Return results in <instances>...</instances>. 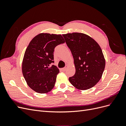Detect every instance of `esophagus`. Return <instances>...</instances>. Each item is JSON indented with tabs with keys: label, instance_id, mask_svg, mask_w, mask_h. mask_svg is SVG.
Masks as SVG:
<instances>
[{
	"label": "esophagus",
	"instance_id": "esophagus-1",
	"mask_svg": "<svg viewBox=\"0 0 126 126\" xmlns=\"http://www.w3.org/2000/svg\"><path fill=\"white\" fill-rule=\"evenodd\" d=\"M68 65H66V66H65V67L64 68H63V69H62V70H63V71H66V70H67V69L68 68Z\"/></svg>",
	"mask_w": 126,
	"mask_h": 126
}]
</instances>
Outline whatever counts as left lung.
I'll return each mask as SVG.
<instances>
[{
    "instance_id": "8db88e82",
    "label": "left lung",
    "mask_w": 126,
    "mask_h": 126,
    "mask_svg": "<svg viewBox=\"0 0 126 126\" xmlns=\"http://www.w3.org/2000/svg\"><path fill=\"white\" fill-rule=\"evenodd\" d=\"M74 60L76 72L69 80L79 90L93 87L101 79L105 67V59L100 46L83 33L63 35Z\"/></svg>"
}]
</instances>
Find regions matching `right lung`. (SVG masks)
Returning a JSON list of instances; mask_svg holds the SVG:
<instances>
[{
  "label": "right lung",
  "instance_id": "add662e5",
  "mask_svg": "<svg viewBox=\"0 0 126 126\" xmlns=\"http://www.w3.org/2000/svg\"><path fill=\"white\" fill-rule=\"evenodd\" d=\"M64 41L62 35L41 33L26 48L22 63V72L28 86L36 92L46 94L54 87L59 70L54 63V49Z\"/></svg>",
  "mask_w": 126,
  "mask_h": 126
}]
</instances>
